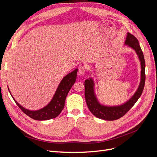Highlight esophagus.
Here are the masks:
<instances>
[{"instance_id":"34e87169","label":"esophagus","mask_w":157,"mask_h":157,"mask_svg":"<svg viewBox=\"0 0 157 157\" xmlns=\"http://www.w3.org/2000/svg\"><path fill=\"white\" fill-rule=\"evenodd\" d=\"M86 72V67L84 66H80L78 68V75H82Z\"/></svg>"}]
</instances>
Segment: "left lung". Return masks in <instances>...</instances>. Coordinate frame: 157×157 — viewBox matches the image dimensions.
Instances as JSON below:
<instances>
[{
  "label": "left lung",
  "instance_id": "obj_1",
  "mask_svg": "<svg viewBox=\"0 0 157 157\" xmlns=\"http://www.w3.org/2000/svg\"><path fill=\"white\" fill-rule=\"evenodd\" d=\"M125 44L132 47L136 52L141 65V75L140 86L129 101L121 106L117 107H106L101 105L98 102L95 97L92 79H86L84 82L85 99H86L89 110L95 117L103 120L115 121L124 116L138 100L144 88L145 82V63L144 53L140 46L138 40L135 36L128 33Z\"/></svg>",
  "mask_w": 157,
  "mask_h": 157
}]
</instances>
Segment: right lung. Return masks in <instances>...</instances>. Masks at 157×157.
<instances>
[{
  "label": "right lung",
  "mask_w": 157,
  "mask_h": 157,
  "mask_svg": "<svg viewBox=\"0 0 157 157\" xmlns=\"http://www.w3.org/2000/svg\"><path fill=\"white\" fill-rule=\"evenodd\" d=\"M77 71L78 69H76L65 76L60 82L54 96L50 103L48 105L39 111H32L27 110V109L21 107L15 99H14V101L16 103L19 108L33 119L36 121H46L54 118L59 115L64 108L66 97H67L70 89L73 86V85L75 82L76 78H77ZM9 92H10V90H9Z\"/></svg>",
  "instance_id": "obj_1"
}]
</instances>
